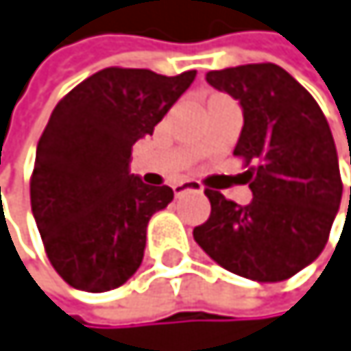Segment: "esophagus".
Wrapping results in <instances>:
<instances>
[{
    "label": "esophagus",
    "instance_id": "esophagus-1",
    "mask_svg": "<svg viewBox=\"0 0 351 351\" xmlns=\"http://www.w3.org/2000/svg\"><path fill=\"white\" fill-rule=\"evenodd\" d=\"M172 189H174V195H181V193H185V191H195V193H199V191H202V185H199L197 181H183V183H174Z\"/></svg>",
    "mask_w": 351,
    "mask_h": 351
}]
</instances>
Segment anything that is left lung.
<instances>
[{
	"label": "left lung",
	"mask_w": 351,
	"mask_h": 351,
	"mask_svg": "<svg viewBox=\"0 0 351 351\" xmlns=\"http://www.w3.org/2000/svg\"><path fill=\"white\" fill-rule=\"evenodd\" d=\"M206 82L242 105L234 156L248 166L252 202L238 206L206 189L210 217L193 238L227 271L257 282L287 280L322 252L341 204L328 122L312 94L274 62L208 71Z\"/></svg>",
	"instance_id": "obj_1"
}]
</instances>
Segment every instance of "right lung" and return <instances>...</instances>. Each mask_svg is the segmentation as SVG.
I'll list each match as a JSON object with an SVG mask.
<instances>
[{
    "label": "right lung",
    "mask_w": 351,
    "mask_h": 351,
    "mask_svg": "<svg viewBox=\"0 0 351 351\" xmlns=\"http://www.w3.org/2000/svg\"><path fill=\"white\" fill-rule=\"evenodd\" d=\"M193 80L107 66L54 107L37 143L31 210L52 267L73 289L105 293L138 269L147 223L174 193L130 174L132 145Z\"/></svg>",
    "instance_id": "obj_1"
}]
</instances>
